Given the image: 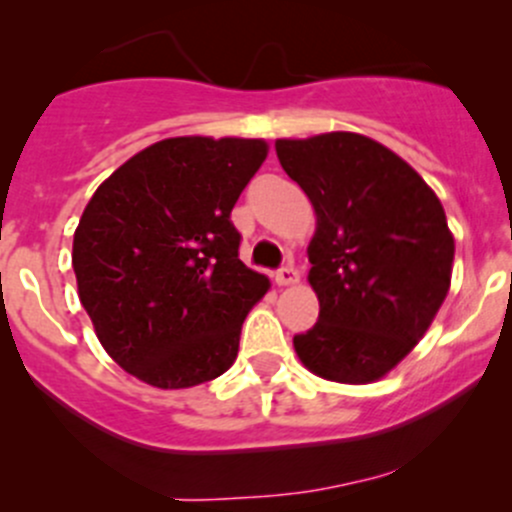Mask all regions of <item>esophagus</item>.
<instances>
[{
  "label": "esophagus",
  "instance_id": "34e87169",
  "mask_svg": "<svg viewBox=\"0 0 512 512\" xmlns=\"http://www.w3.org/2000/svg\"><path fill=\"white\" fill-rule=\"evenodd\" d=\"M274 281L279 286H291V284H298V272L291 267V264H286V267H281L279 272L274 274Z\"/></svg>",
  "mask_w": 512,
  "mask_h": 512
}]
</instances>
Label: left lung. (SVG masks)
Masks as SVG:
<instances>
[{"instance_id": "obj_1", "label": "left lung", "mask_w": 512, "mask_h": 512, "mask_svg": "<svg viewBox=\"0 0 512 512\" xmlns=\"http://www.w3.org/2000/svg\"><path fill=\"white\" fill-rule=\"evenodd\" d=\"M276 156L317 216L308 281L320 315L293 337L296 354L325 380L373 383L419 344L448 296L455 240L443 204L363 134L276 139Z\"/></svg>"}]
</instances>
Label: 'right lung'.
Listing matches in <instances>:
<instances>
[{
	"mask_svg": "<svg viewBox=\"0 0 512 512\" xmlns=\"http://www.w3.org/2000/svg\"><path fill=\"white\" fill-rule=\"evenodd\" d=\"M264 158L262 139H163L86 204L72 252L79 298L103 349L134 378L180 390L236 361L269 279L238 260L231 211Z\"/></svg>",
	"mask_w": 512,
	"mask_h": 512,
	"instance_id": "add662e5",
	"label": "right lung"
}]
</instances>
